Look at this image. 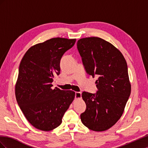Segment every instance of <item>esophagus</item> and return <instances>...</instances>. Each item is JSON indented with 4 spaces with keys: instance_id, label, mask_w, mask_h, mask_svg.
Masks as SVG:
<instances>
[{
    "instance_id": "esophagus-1",
    "label": "esophagus",
    "mask_w": 148,
    "mask_h": 148,
    "mask_svg": "<svg viewBox=\"0 0 148 148\" xmlns=\"http://www.w3.org/2000/svg\"><path fill=\"white\" fill-rule=\"evenodd\" d=\"M82 97V93L80 92H75V99H78Z\"/></svg>"
}]
</instances>
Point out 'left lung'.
Returning <instances> with one entry per match:
<instances>
[{
  "label": "left lung",
  "instance_id": "left-lung-1",
  "mask_svg": "<svg viewBox=\"0 0 148 148\" xmlns=\"http://www.w3.org/2000/svg\"><path fill=\"white\" fill-rule=\"evenodd\" d=\"M77 49L86 73L97 78L96 93L82 92L86 108L80 118L91 130H107L122 115L130 95L127 62L119 50L100 38L80 39Z\"/></svg>",
  "mask_w": 148,
  "mask_h": 148
}]
</instances>
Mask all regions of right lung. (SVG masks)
<instances>
[{
	"instance_id": "1",
	"label": "right lung",
	"mask_w": 148,
	"mask_h": 148,
	"mask_svg": "<svg viewBox=\"0 0 148 148\" xmlns=\"http://www.w3.org/2000/svg\"><path fill=\"white\" fill-rule=\"evenodd\" d=\"M75 42L76 39H50L30 47L20 62L16 99L26 119L40 130L59 127L75 98L73 91L51 87L53 78L60 74L62 56Z\"/></svg>"
}]
</instances>
